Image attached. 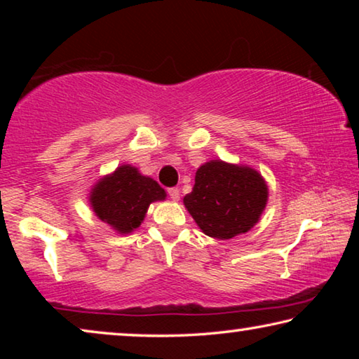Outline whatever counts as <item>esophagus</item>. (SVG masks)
<instances>
[{
  "label": "esophagus",
  "instance_id": "obj_1",
  "mask_svg": "<svg viewBox=\"0 0 359 359\" xmlns=\"http://www.w3.org/2000/svg\"><path fill=\"white\" fill-rule=\"evenodd\" d=\"M168 194H169V196H171V199H174V201H177V199L180 198V191H179V188H175V187L169 188V190H168Z\"/></svg>",
  "mask_w": 359,
  "mask_h": 359
}]
</instances>
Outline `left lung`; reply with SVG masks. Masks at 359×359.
<instances>
[{
    "label": "left lung",
    "mask_w": 359,
    "mask_h": 359,
    "mask_svg": "<svg viewBox=\"0 0 359 359\" xmlns=\"http://www.w3.org/2000/svg\"><path fill=\"white\" fill-rule=\"evenodd\" d=\"M266 201L267 187L257 171L220 160L198 169L193 191L184 198L203 233L217 239L247 233L258 222Z\"/></svg>",
    "instance_id": "1"
}]
</instances>
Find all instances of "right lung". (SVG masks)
I'll use <instances>...</instances> for the list:
<instances>
[{
  "label": "right lung",
  "mask_w": 359,
  "mask_h": 359,
  "mask_svg": "<svg viewBox=\"0 0 359 359\" xmlns=\"http://www.w3.org/2000/svg\"><path fill=\"white\" fill-rule=\"evenodd\" d=\"M165 198V190L154 179L133 166H120L93 188L90 201L102 222L126 234L141 224L150 203Z\"/></svg>",
  "instance_id": "obj_1"
}]
</instances>
